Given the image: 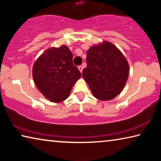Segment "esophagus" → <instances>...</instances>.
<instances>
[{
  "label": "esophagus",
  "mask_w": 161,
  "mask_h": 161,
  "mask_svg": "<svg viewBox=\"0 0 161 161\" xmlns=\"http://www.w3.org/2000/svg\"><path fill=\"white\" fill-rule=\"evenodd\" d=\"M78 69H79V70H80V72L81 73L82 72V71H83V67L82 66H79L78 67Z\"/></svg>",
  "instance_id": "1"
}]
</instances>
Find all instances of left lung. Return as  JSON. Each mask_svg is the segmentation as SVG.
Listing matches in <instances>:
<instances>
[{"instance_id":"8db88e82","label":"left lung","mask_w":161,"mask_h":161,"mask_svg":"<svg viewBox=\"0 0 161 161\" xmlns=\"http://www.w3.org/2000/svg\"><path fill=\"white\" fill-rule=\"evenodd\" d=\"M87 67L82 76L94 97L109 101L123 90L129 74L126 58L113 43L103 41L92 46L86 53Z\"/></svg>"}]
</instances>
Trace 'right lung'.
<instances>
[{
    "label": "right lung",
    "instance_id": "1",
    "mask_svg": "<svg viewBox=\"0 0 161 161\" xmlns=\"http://www.w3.org/2000/svg\"><path fill=\"white\" fill-rule=\"evenodd\" d=\"M73 55L67 45L52 47L35 60L32 67L35 84L46 99L59 103L69 97L81 73L72 63Z\"/></svg>",
    "mask_w": 161,
    "mask_h": 161
}]
</instances>
